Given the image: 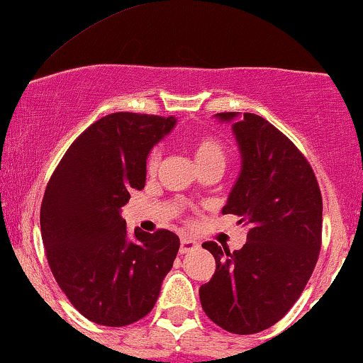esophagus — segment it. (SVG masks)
Masks as SVG:
<instances>
[{"label": "esophagus", "instance_id": "1", "mask_svg": "<svg viewBox=\"0 0 363 363\" xmlns=\"http://www.w3.org/2000/svg\"><path fill=\"white\" fill-rule=\"evenodd\" d=\"M197 247H199V244L194 239H190V237H182V239H180V252H182V255H186V252L196 251Z\"/></svg>", "mask_w": 363, "mask_h": 363}]
</instances>
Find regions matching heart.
I'll return each instance as SVG.
<instances>
[{"instance_id": "heart-1", "label": "heart", "mask_w": 363, "mask_h": 363, "mask_svg": "<svg viewBox=\"0 0 363 363\" xmlns=\"http://www.w3.org/2000/svg\"><path fill=\"white\" fill-rule=\"evenodd\" d=\"M190 149H192V155L196 159V164L199 169L206 166H225L227 161V147L221 142L218 136L214 135H201L190 142ZM161 149L154 147L150 150L149 157H147V169L154 173L161 164Z\"/></svg>"}]
</instances>
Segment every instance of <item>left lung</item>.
<instances>
[{
	"label": "left lung",
	"mask_w": 363,
	"mask_h": 363,
	"mask_svg": "<svg viewBox=\"0 0 363 363\" xmlns=\"http://www.w3.org/2000/svg\"><path fill=\"white\" fill-rule=\"evenodd\" d=\"M221 121L235 112L216 114ZM242 154L239 180L223 214L249 225L247 242H204L216 261L199 289L202 310L232 334H256L277 323L298 301L322 245V194L301 150L261 116L244 112L233 123Z\"/></svg>",
	"instance_id": "obj_1"
}]
</instances>
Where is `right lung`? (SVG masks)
<instances>
[{"mask_svg":"<svg viewBox=\"0 0 363 363\" xmlns=\"http://www.w3.org/2000/svg\"><path fill=\"white\" fill-rule=\"evenodd\" d=\"M177 119L114 112L69 147L41 202L46 259L58 287L88 320L107 327L145 317L173 267L180 239L169 230L128 235L121 208L145 186L147 155Z\"/></svg>","mask_w":363,"mask_h":363,"instance_id":"1","label":"right lung"}]
</instances>
